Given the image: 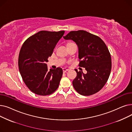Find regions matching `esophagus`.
Listing matches in <instances>:
<instances>
[{"label": "esophagus", "mask_w": 132, "mask_h": 132, "mask_svg": "<svg viewBox=\"0 0 132 132\" xmlns=\"http://www.w3.org/2000/svg\"><path fill=\"white\" fill-rule=\"evenodd\" d=\"M69 70L68 69H67V68H62V71H63V72L64 73H66L67 71H68Z\"/></svg>", "instance_id": "34e87169"}]
</instances>
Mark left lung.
Segmentation results:
<instances>
[{"label":"left lung","instance_id":"obj_1","mask_svg":"<svg viewBox=\"0 0 132 132\" xmlns=\"http://www.w3.org/2000/svg\"><path fill=\"white\" fill-rule=\"evenodd\" d=\"M77 44L79 66L87 73L78 72L73 86L80 94L89 96L98 92L106 83L111 70V58L106 44L98 36L85 30L72 31L63 37Z\"/></svg>","mask_w":132,"mask_h":132}]
</instances>
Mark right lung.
<instances>
[{
    "mask_svg": "<svg viewBox=\"0 0 132 132\" xmlns=\"http://www.w3.org/2000/svg\"><path fill=\"white\" fill-rule=\"evenodd\" d=\"M65 31H40L28 38L19 53V71L25 84L35 94L48 95L59 87L62 70H48L46 62Z\"/></svg>",
    "mask_w": 132,
    "mask_h": 132,
    "instance_id": "right-lung-1",
    "label": "right lung"
}]
</instances>
